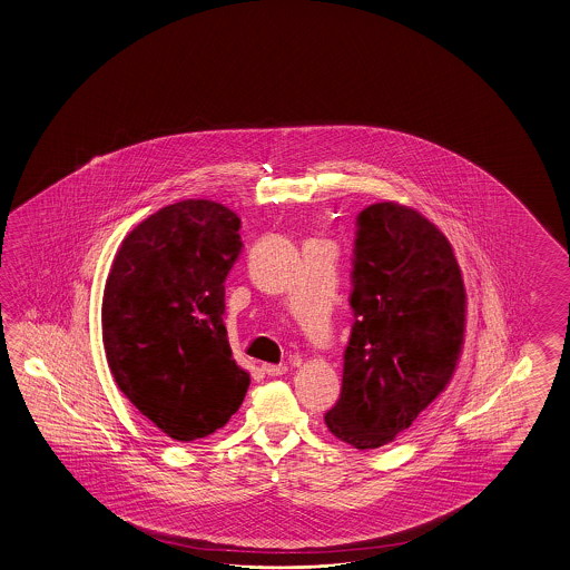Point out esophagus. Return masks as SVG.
Masks as SVG:
<instances>
[{"label": "esophagus", "instance_id": "obj_1", "mask_svg": "<svg viewBox=\"0 0 570 570\" xmlns=\"http://www.w3.org/2000/svg\"><path fill=\"white\" fill-rule=\"evenodd\" d=\"M288 366L286 364H264V373L269 376L286 375Z\"/></svg>", "mask_w": 570, "mask_h": 570}]
</instances>
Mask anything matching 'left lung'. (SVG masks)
<instances>
[{
    "instance_id": "obj_1",
    "label": "left lung",
    "mask_w": 570,
    "mask_h": 570,
    "mask_svg": "<svg viewBox=\"0 0 570 570\" xmlns=\"http://www.w3.org/2000/svg\"><path fill=\"white\" fill-rule=\"evenodd\" d=\"M342 393L325 424L354 449L395 441L458 368L468 296L446 236L417 209L358 214Z\"/></svg>"
}]
</instances>
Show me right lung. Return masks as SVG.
<instances>
[{
    "instance_id": "1",
    "label": "right lung",
    "mask_w": 570,
    "mask_h": 570,
    "mask_svg": "<svg viewBox=\"0 0 570 570\" xmlns=\"http://www.w3.org/2000/svg\"><path fill=\"white\" fill-rule=\"evenodd\" d=\"M240 218L209 199L158 209L124 238L102 294L115 383L156 429L189 443L223 429L249 389L223 323Z\"/></svg>"
}]
</instances>
